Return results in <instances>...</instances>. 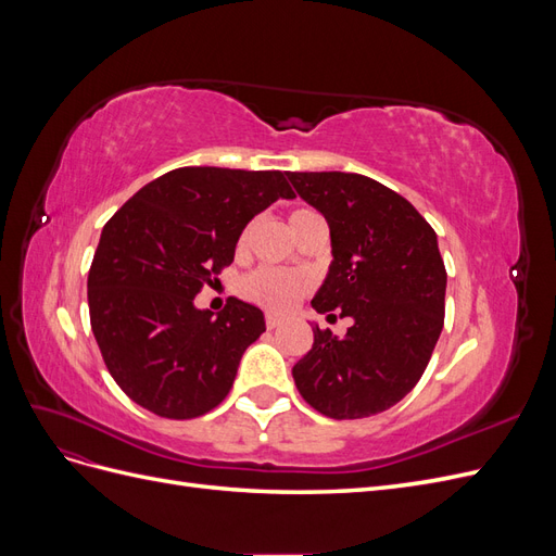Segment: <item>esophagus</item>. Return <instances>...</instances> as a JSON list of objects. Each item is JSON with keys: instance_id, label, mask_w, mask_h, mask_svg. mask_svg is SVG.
<instances>
[{"instance_id": "34e87169", "label": "esophagus", "mask_w": 556, "mask_h": 556, "mask_svg": "<svg viewBox=\"0 0 556 556\" xmlns=\"http://www.w3.org/2000/svg\"><path fill=\"white\" fill-rule=\"evenodd\" d=\"M280 325H282V317L271 315V313L266 315V327H268V329H276V327H280Z\"/></svg>"}]
</instances>
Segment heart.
Instances as JSON below:
<instances>
[{"label":"heart","instance_id":"heart-1","mask_svg":"<svg viewBox=\"0 0 556 556\" xmlns=\"http://www.w3.org/2000/svg\"><path fill=\"white\" fill-rule=\"evenodd\" d=\"M313 211H294L290 215V225H294L301 217L308 215ZM248 233H243L239 245H245ZM311 288V278L304 271H282V268H257V271H252L243 282H241V292L257 301L260 306L268 308V311H276V313H285L290 311L296 301L304 296Z\"/></svg>","mask_w":556,"mask_h":556}]
</instances>
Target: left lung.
Segmentation results:
<instances>
[{"mask_svg": "<svg viewBox=\"0 0 556 556\" xmlns=\"http://www.w3.org/2000/svg\"><path fill=\"white\" fill-rule=\"evenodd\" d=\"M288 178L325 215L331 237L333 260L311 304L352 319L343 339L313 327V348L292 368L296 390L333 419L378 415L422 378L443 331L447 274L439 239L410 201L374 178Z\"/></svg>", "mask_w": 556, "mask_h": 556, "instance_id": "obj_1", "label": "left lung"}]
</instances>
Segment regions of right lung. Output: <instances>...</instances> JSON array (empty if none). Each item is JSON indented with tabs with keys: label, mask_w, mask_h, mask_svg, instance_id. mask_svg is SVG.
Segmentation results:
<instances>
[{
	"label": "right lung",
	"mask_w": 556,
	"mask_h": 556,
	"mask_svg": "<svg viewBox=\"0 0 556 556\" xmlns=\"http://www.w3.org/2000/svg\"><path fill=\"white\" fill-rule=\"evenodd\" d=\"M294 199L282 172L182 166L148 182L102 229L88 276L90 325L109 374L146 410L190 419L233 384L264 313L229 299L223 313L194 296L233 262L245 225Z\"/></svg>",
	"instance_id": "obj_1"
}]
</instances>
